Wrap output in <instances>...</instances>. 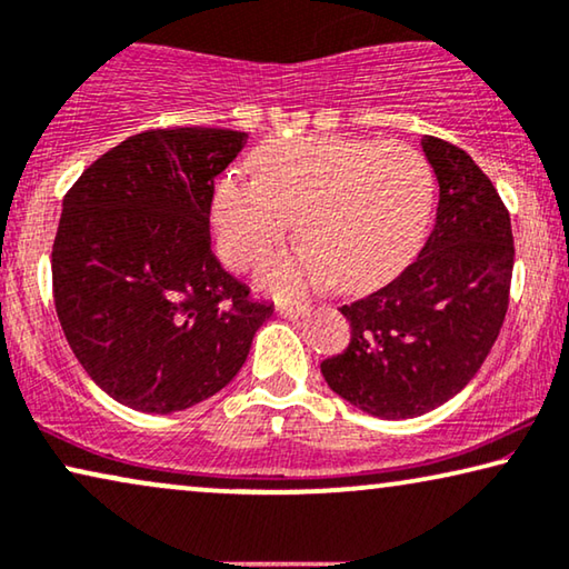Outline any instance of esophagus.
<instances>
[{
	"label": "esophagus",
	"mask_w": 569,
	"mask_h": 569,
	"mask_svg": "<svg viewBox=\"0 0 569 569\" xmlns=\"http://www.w3.org/2000/svg\"><path fill=\"white\" fill-rule=\"evenodd\" d=\"M311 307L309 303H278V315L286 319H299L303 315H309Z\"/></svg>",
	"instance_id": "1"
}]
</instances>
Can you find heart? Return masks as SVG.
<instances>
[{
  "label": "heart",
  "instance_id": "1",
  "mask_svg": "<svg viewBox=\"0 0 569 569\" xmlns=\"http://www.w3.org/2000/svg\"><path fill=\"white\" fill-rule=\"evenodd\" d=\"M260 178L221 174L211 198L219 254L247 270L288 237L303 250L260 270L273 293H301L327 278L338 291L376 288L407 266L433 208V170L410 143L361 136L270 141L252 154Z\"/></svg>",
  "mask_w": 569,
  "mask_h": 569
}]
</instances>
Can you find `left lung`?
<instances>
[{
  "label": "left lung",
  "instance_id": "obj_1",
  "mask_svg": "<svg viewBox=\"0 0 569 569\" xmlns=\"http://www.w3.org/2000/svg\"><path fill=\"white\" fill-rule=\"evenodd\" d=\"M438 180L436 227L418 260L366 299L342 303L350 342L325 358L332 391L373 418H418L475 379L498 340L513 276L506 203L467 151L420 141Z\"/></svg>",
  "mask_w": 569,
  "mask_h": 569
}]
</instances>
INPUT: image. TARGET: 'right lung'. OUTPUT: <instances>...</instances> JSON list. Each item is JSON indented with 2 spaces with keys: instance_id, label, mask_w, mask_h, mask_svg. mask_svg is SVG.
<instances>
[{
  "instance_id": "add662e5",
  "label": "right lung",
  "mask_w": 569,
  "mask_h": 569,
  "mask_svg": "<svg viewBox=\"0 0 569 569\" xmlns=\"http://www.w3.org/2000/svg\"><path fill=\"white\" fill-rule=\"evenodd\" d=\"M244 131L154 128L128 136L63 196L53 303L77 361L141 412L188 410L239 373L273 307L211 252L213 178Z\"/></svg>"
}]
</instances>
